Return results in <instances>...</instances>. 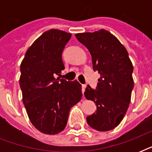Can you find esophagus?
Segmentation results:
<instances>
[{"mask_svg":"<svg viewBox=\"0 0 152 152\" xmlns=\"http://www.w3.org/2000/svg\"><path fill=\"white\" fill-rule=\"evenodd\" d=\"M86 85H82V93H83H83L85 91V89H86Z\"/></svg>","mask_w":152,"mask_h":152,"instance_id":"obj_1","label":"esophagus"}]
</instances>
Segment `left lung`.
<instances>
[{"mask_svg": "<svg viewBox=\"0 0 152 152\" xmlns=\"http://www.w3.org/2000/svg\"><path fill=\"white\" fill-rule=\"evenodd\" d=\"M78 41L91 55L93 69L100 74L96 90L88 85L84 92L94 101L97 110L87 117V122L98 131L116 128L125 117L134 87L133 66L126 49L106 30L76 34Z\"/></svg>", "mask_w": 152, "mask_h": 152, "instance_id": "1", "label": "left lung"}]
</instances>
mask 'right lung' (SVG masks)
Returning <instances> with one entry per match:
<instances>
[{
	"label": "right lung",
	"mask_w": 152,
	"mask_h": 152,
	"mask_svg": "<svg viewBox=\"0 0 152 152\" xmlns=\"http://www.w3.org/2000/svg\"><path fill=\"white\" fill-rule=\"evenodd\" d=\"M72 34L50 29L30 46L20 64V86L31 122L39 132L55 135L64 129L70 109L82 98L81 84L60 79L61 54Z\"/></svg>",
	"instance_id": "right-lung-1"
}]
</instances>
